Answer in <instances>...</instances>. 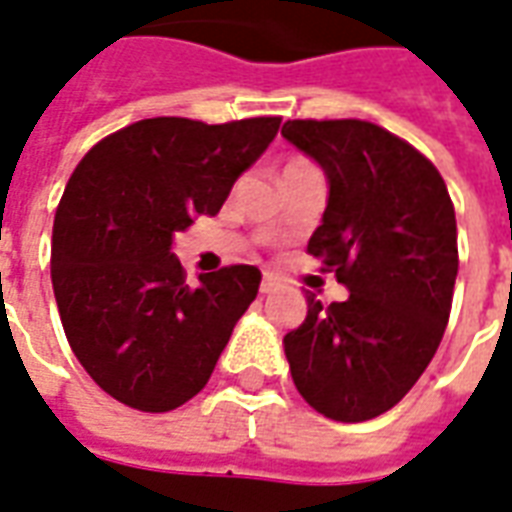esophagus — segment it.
<instances>
[{
  "instance_id": "1",
  "label": "esophagus",
  "mask_w": 512,
  "mask_h": 512,
  "mask_svg": "<svg viewBox=\"0 0 512 512\" xmlns=\"http://www.w3.org/2000/svg\"><path fill=\"white\" fill-rule=\"evenodd\" d=\"M259 289H262V295H270V292H275V289H278V278H275L273 273H264L262 286H259Z\"/></svg>"
}]
</instances>
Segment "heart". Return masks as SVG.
I'll return each instance as SVG.
<instances>
[{
	"label": "heart",
	"mask_w": 512,
	"mask_h": 512,
	"mask_svg": "<svg viewBox=\"0 0 512 512\" xmlns=\"http://www.w3.org/2000/svg\"><path fill=\"white\" fill-rule=\"evenodd\" d=\"M306 168H311L308 162H303V159H295V162H289V165H286L284 173H295V170H306Z\"/></svg>",
	"instance_id": "heart-1"
}]
</instances>
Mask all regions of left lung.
<instances>
[{
	"label": "left lung",
	"instance_id": "1",
	"mask_svg": "<svg viewBox=\"0 0 512 512\" xmlns=\"http://www.w3.org/2000/svg\"><path fill=\"white\" fill-rule=\"evenodd\" d=\"M286 140L328 179L308 253L350 289L284 336L303 400L336 422L394 408L433 361L452 308L458 228L433 162L366 121H286Z\"/></svg>",
	"mask_w": 512,
	"mask_h": 512
}]
</instances>
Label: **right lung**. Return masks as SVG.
I'll use <instances>...</instances> for the list:
<instances>
[{"instance_id":"1","label":"right lung","mask_w":512,"mask_h":512,"mask_svg":"<svg viewBox=\"0 0 512 512\" xmlns=\"http://www.w3.org/2000/svg\"><path fill=\"white\" fill-rule=\"evenodd\" d=\"M281 118H146L76 165L54 215L52 286L71 350L110 397L146 413L212 378L262 273L250 264L184 281L173 253L192 217H215Z\"/></svg>"}]
</instances>
